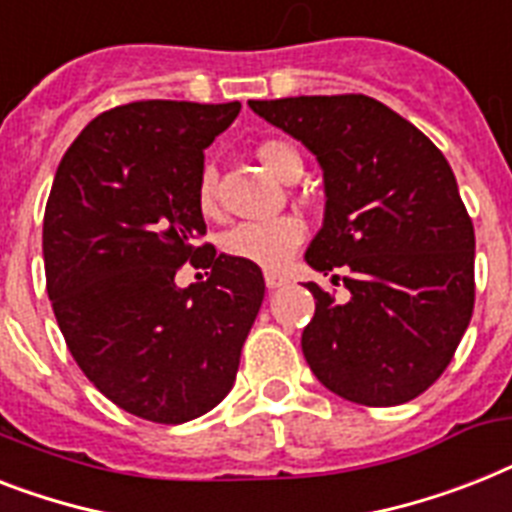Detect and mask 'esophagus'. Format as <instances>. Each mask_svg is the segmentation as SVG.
<instances>
[{"mask_svg": "<svg viewBox=\"0 0 512 512\" xmlns=\"http://www.w3.org/2000/svg\"><path fill=\"white\" fill-rule=\"evenodd\" d=\"M286 281H289V278H286L284 273H276V270H265V286H268L270 292H276V289L286 286Z\"/></svg>", "mask_w": 512, "mask_h": 512, "instance_id": "1", "label": "esophagus"}]
</instances>
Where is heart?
<instances>
[{"instance_id":"1","label":"heart","mask_w":512,"mask_h":512,"mask_svg":"<svg viewBox=\"0 0 512 512\" xmlns=\"http://www.w3.org/2000/svg\"><path fill=\"white\" fill-rule=\"evenodd\" d=\"M257 160L273 176L292 184L302 176V157L292 144L281 139H265L255 149ZM197 205L205 218L218 215V170L207 162L197 181ZM305 242V223L297 215H281L273 220H249L231 228L223 239V249L236 260L260 265V268H281Z\"/></svg>"}]
</instances>
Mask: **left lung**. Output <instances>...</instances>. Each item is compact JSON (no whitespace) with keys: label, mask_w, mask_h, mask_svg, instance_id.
Listing matches in <instances>:
<instances>
[{"label":"left lung","mask_w":512,"mask_h":512,"mask_svg":"<svg viewBox=\"0 0 512 512\" xmlns=\"http://www.w3.org/2000/svg\"><path fill=\"white\" fill-rule=\"evenodd\" d=\"M323 170L326 213L305 252L318 284L302 352L326 389L368 407L415 400L450 365L473 315L476 236L450 162L363 94L249 102ZM343 278H338V273Z\"/></svg>","instance_id":"obj_1"}]
</instances>
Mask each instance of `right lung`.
I'll use <instances>...</instances> for the list:
<instances>
[{
  "instance_id": "1",
  "label": "right lung",
  "mask_w": 512,
  "mask_h": 512,
  "mask_svg": "<svg viewBox=\"0 0 512 512\" xmlns=\"http://www.w3.org/2000/svg\"><path fill=\"white\" fill-rule=\"evenodd\" d=\"M239 102L147 99L91 120L62 157L44 213L54 318L86 378L126 413L186 423L236 381L263 305L260 268L202 244L205 149ZM184 262L210 267L181 290Z\"/></svg>"
}]
</instances>
